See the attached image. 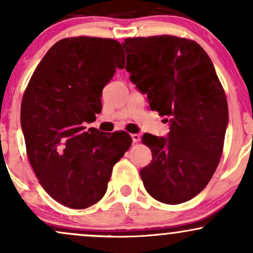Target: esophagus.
I'll return each instance as SVG.
<instances>
[{
	"instance_id": "1",
	"label": "esophagus",
	"mask_w": 253,
	"mask_h": 253,
	"mask_svg": "<svg viewBox=\"0 0 253 253\" xmlns=\"http://www.w3.org/2000/svg\"><path fill=\"white\" fill-rule=\"evenodd\" d=\"M131 138H132L133 143H137V142L141 141V135H139V133H132Z\"/></svg>"
}]
</instances>
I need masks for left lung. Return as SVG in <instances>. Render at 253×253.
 Returning <instances> with one entry per match:
<instances>
[{
    "instance_id": "1",
    "label": "left lung",
    "mask_w": 253,
    "mask_h": 253,
    "mask_svg": "<svg viewBox=\"0 0 253 253\" xmlns=\"http://www.w3.org/2000/svg\"><path fill=\"white\" fill-rule=\"evenodd\" d=\"M122 45L130 81L170 124L167 137H142L152 152L141 170L144 188L165 204L190 201L213 176L229 123L212 61L195 41L176 36L126 39Z\"/></svg>"
}]
</instances>
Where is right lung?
Here are the masks:
<instances>
[{
  "mask_svg": "<svg viewBox=\"0 0 253 253\" xmlns=\"http://www.w3.org/2000/svg\"><path fill=\"white\" fill-rule=\"evenodd\" d=\"M124 65L117 41L63 39L44 55L24 91L21 126L28 158L42 188L64 207L85 209L101 201L112 168L131 145L126 131L84 126L102 111V90Z\"/></svg>",
  "mask_w": 253,
  "mask_h": 253,
  "instance_id": "right-lung-1",
  "label": "right lung"
}]
</instances>
